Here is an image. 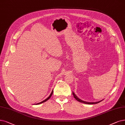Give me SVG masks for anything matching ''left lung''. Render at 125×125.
<instances>
[{"mask_svg":"<svg viewBox=\"0 0 125 125\" xmlns=\"http://www.w3.org/2000/svg\"><path fill=\"white\" fill-rule=\"evenodd\" d=\"M73 93V96H74V97L75 98V99H76V100L77 101H78L79 102H81V103H84V104H97V103H99V102H102V101H99V102H95V103H91V102H84V101H82V100H81V99H79L76 96V95L73 92L72 93Z\"/></svg>","mask_w":125,"mask_h":125,"instance_id":"left-lung-1","label":"left lung"}]
</instances>
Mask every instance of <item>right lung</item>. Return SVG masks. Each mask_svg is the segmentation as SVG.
Here are the masks:
<instances>
[{
    "label": "right lung",
    "mask_w": 125,
    "mask_h": 125,
    "mask_svg": "<svg viewBox=\"0 0 125 125\" xmlns=\"http://www.w3.org/2000/svg\"><path fill=\"white\" fill-rule=\"evenodd\" d=\"M53 91H52V92H51V94L50 95V96L47 98V99H44V101H43L42 102H41V103H38V104H42V103H44V102H46L47 101H48V99L50 98L51 97V96H52V94H53Z\"/></svg>",
    "instance_id": "right-lung-1"
}]
</instances>
